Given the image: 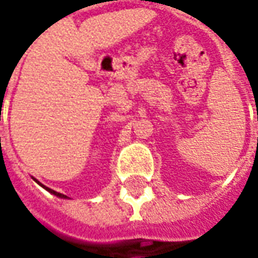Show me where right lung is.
Masks as SVG:
<instances>
[{
    "instance_id": "obj_1",
    "label": "right lung",
    "mask_w": 258,
    "mask_h": 258,
    "mask_svg": "<svg viewBox=\"0 0 258 258\" xmlns=\"http://www.w3.org/2000/svg\"><path fill=\"white\" fill-rule=\"evenodd\" d=\"M43 186H44V185H43ZM44 188H45V186H44ZM45 189H47V191H48V192L54 194L55 197H60V198H67V197H66V195H63V194H60V192H55V191H53V189H50V188H45Z\"/></svg>"
}]
</instances>
